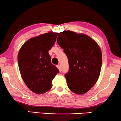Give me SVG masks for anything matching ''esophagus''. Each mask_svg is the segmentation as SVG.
<instances>
[{"instance_id":"1","label":"esophagus","mask_w":121,"mask_h":121,"mask_svg":"<svg viewBox=\"0 0 121 121\" xmlns=\"http://www.w3.org/2000/svg\"><path fill=\"white\" fill-rule=\"evenodd\" d=\"M57 68L59 69V70L60 72V71H61V67H60V65H59H59H57Z\"/></svg>"}]
</instances>
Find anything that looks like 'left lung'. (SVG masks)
<instances>
[{
  "label": "left lung",
  "instance_id": "8db88e82",
  "mask_svg": "<svg viewBox=\"0 0 121 121\" xmlns=\"http://www.w3.org/2000/svg\"><path fill=\"white\" fill-rule=\"evenodd\" d=\"M57 42L68 58L69 72L65 74L68 87L78 95L93 87L100 76L102 52L90 36L71 31L60 32Z\"/></svg>",
  "mask_w": 121,
  "mask_h": 121
}]
</instances>
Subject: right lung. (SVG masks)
Listing matches in <instances>:
<instances>
[{
  "label": "right lung",
  "mask_w": 121,
  "mask_h": 121,
  "mask_svg": "<svg viewBox=\"0 0 121 121\" xmlns=\"http://www.w3.org/2000/svg\"><path fill=\"white\" fill-rule=\"evenodd\" d=\"M57 32L39 35L27 40L20 49L18 65L21 77L30 90L37 94L52 88V82L59 70L51 63L48 51L55 43Z\"/></svg>",
  "instance_id": "1"
}]
</instances>
